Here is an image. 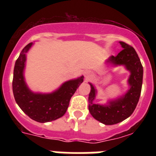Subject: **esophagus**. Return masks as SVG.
Segmentation results:
<instances>
[{"label": "esophagus", "instance_id": "obj_1", "mask_svg": "<svg viewBox=\"0 0 156 156\" xmlns=\"http://www.w3.org/2000/svg\"><path fill=\"white\" fill-rule=\"evenodd\" d=\"M84 75H85V78L87 79V78H90V75H91V73H90V71L87 70V71H85V72H84Z\"/></svg>", "mask_w": 156, "mask_h": 156}]
</instances>
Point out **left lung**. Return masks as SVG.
Returning a JSON list of instances; mask_svg holds the SVG:
<instances>
[{
  "instance_id": "left-lung-1",
  "label": "left lung",
  "mask_w": 156,
  "mask_h": 156,
  "mask_svg": "<svg viewBox=\"0 0 156 156\" xmlns=\"http://www.w3.org/2000/svg\"><path fill=\"white\" fill-rule=\"evenodd\" d=\"M123 48L117 56H110L106 63L112 66H123L130 73L128 78L129 90L120 97L108 100L106 104L94 103L97 90L92 83H89V112L91 116L101 123L111 126L123 121L131 116L138 104L142 90L143 68L140 59L133 47L124 42H119Z\"/></svg>"
}]
</instances>
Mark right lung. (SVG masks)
<instances>
[{
  "instance_id": "add662e5",
  "label": "right lung",
  "mask_w": 156,
  "mask_h": 156,
  "mask_svg": "<svg viewBox=\"0 0 156 156\" xmlns=\"http://www.w3.org/2000/svg\"><path fill=\"white\" fill-rule=\"evenodd\" d=\"M33 43L21 52L13 69V93L16 103L30 118L40 123L55 121L63 116L67 111L71 97L83 82V76L66 81L51 93L33 92L28 87L24 78L27 52Z\"/></svg>"
}]
</instances>
